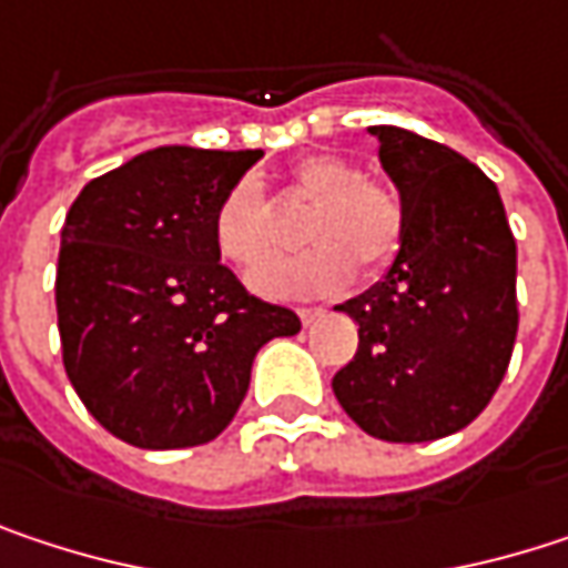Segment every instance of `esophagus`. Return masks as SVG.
<instances>
[{
  "label": "esophagus",
  "mask_w": 568,
  "mask_h": 568,
  "mask_svg": "<svg viewBox=\"0 0 568 568\" xmlns=\"http://www.w3.org/2000/svg\"><path fill=\"white\" fill-rule=\"evenodd\" d=\"M325 315V308H298V318H302V325H312V322H318Z\"/></svg>",
  "instance_id": "1"
}]
</instances>
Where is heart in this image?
Returning a JSON list of instances; mask_svg holds the SVG:
<instances>
[{
    "mask_svg": "<svg viewBox=\"0 0 568 568\" xmlns=\"http://www.w3.org/2000/svg\"><path fill=\"white\" fill-rule=\"evenodd\" d=\"M288 196L308 206L298 240L308 250L266 270L256 288L273 298L335 295L352 283L356 266L362 276H378L404 240V200L395 183L365 176V171L335 154L302 158L288 171ZM216 253L246 276L273 263L285 246L276 213L256 180H236L213 216Z\"/></svg>",
    "mask_w": 568,
    "mask_h": 568,
    "instance_id": "1",
    "label": "heart"
}]
</instances>
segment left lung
Instances as JSON below:
<instances>
[{"label": "left lung", "instance_id": "8db88e82", "mask_svg": "<svg viewBox=\"0 0 568 568\" xmlns=\"http://www.w3.org/2000/svg\"><path fill=\"white\" fill-rule=\"evenodd\" d=\"M368 131L404 200V240L382 283L335 305L358 352L332 392L365 434L420 444L467 427L507 375L516 240L497 183L467 158L392 124Z\"/></svg>", "mask_w": 568, "mask_h": 568}]
</instances>
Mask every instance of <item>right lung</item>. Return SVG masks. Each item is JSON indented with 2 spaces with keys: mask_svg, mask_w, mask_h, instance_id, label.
Wrapping results in <instances>:
<instances>
[{
  "mask_svg": "<svg viewBox=\"0 0 568 568\" xmlns=\"http://www.w3.org/2000/svg\"><path fill=\"white\" fill-rule=\"evenodd\" d=\"M263 151L154 148L94 176L61 226V362L91 417L144 450L213 440L256 352L302 328L220 263L213 216Z\"/></svg>",
  "mask_w": 568,
  "mask_h": 568,
  "instance_id": "right-lung-1",
  "label": "right lung"
}]
</instances>
